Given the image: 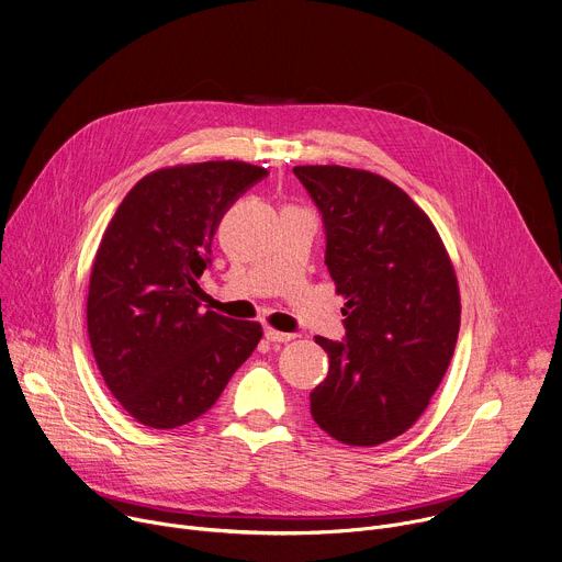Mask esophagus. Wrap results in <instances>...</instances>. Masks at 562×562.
I'll list each match as a JSON object with an SVG mask.
<instances>
[{"mask_svg":"<svg viewBox=\"0 0 562 562\" xmlns=\"http://www.w3.org/2000/svg\"><path fill=\"white\" fill-rule=\"evenodd\" d=\"M265 338H267L269 342H291L295 336H293V334H282V331L269 327V329L265 331Z\"/></svg>","mask_w":562,"mask_h":562,"instance_id":"esophagus-1","label":"esophagus"}]
</instances>
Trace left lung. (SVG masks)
<instances>
[{"label": "left lung", "mask_w": 562, "mask_h": 562, "mask_svg": "<svg viewBox=\"0 0 562 562\" xmlns=\"http://www.w3.org/2000/svg\"><path fill=\"white\" fill-rule=\"evenodd\" d=\"M293 173L323 213L325 262L347 300V342L315 338L329 373L311 416L345 445L375 447L416 425L449 369L458 278L429 215L386 178L336 165Z\"/></svg>", "instance_id": "obj_1"}]
</instances>
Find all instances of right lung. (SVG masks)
Here are the masks:
<instances>
[{
  "instance_id": "right-lung-1",
  "label": "right lung",
  "mask_w": 562,
  "mask_h": 562,
  "mask_svg": "<svg viewBox=\"0 0 562 562\" xmlns=\"http://www.w3.org/2000/svg\"><path fill=\"white\" fill-rule=\"evenodd\" d=\"M267 169L235 159L144 176L95 254L87 327L122 409L150 429L206 414L262 338V327L202 311L200 276L226 209Z\"/></svg>"
}]
</instances>
